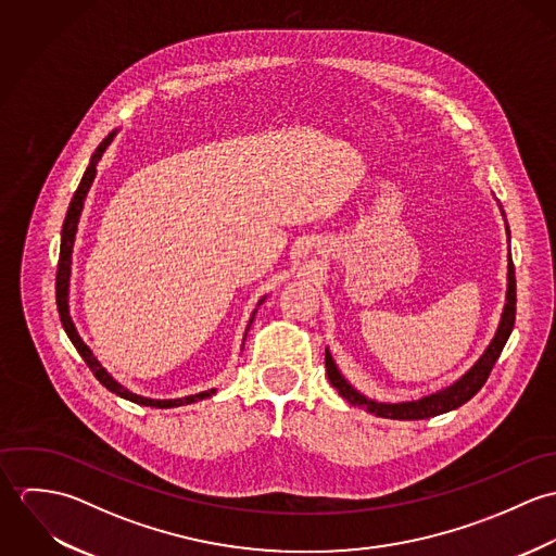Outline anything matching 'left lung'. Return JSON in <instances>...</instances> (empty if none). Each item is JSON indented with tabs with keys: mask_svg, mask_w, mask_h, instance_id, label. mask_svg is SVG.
I'll use <instances>...</instances> for the list:
<instances>
[{
	"mask_svg": "<svg viewBox=\"0 0 556 556\" xmlns=\"http://www.w3.org/2000/svg\"><path fill=\"white\" fill-rule=\"evenodd\" d=\"M501 216L505 218L503 207H501ZM505 233L509 241L511 238H509L507 220H505ZM514 320H516V274H514V263H511V252H509L507 254V291H505V304H503V313L498 318L496 331H494L492 340L488 342V346L483 349V353L477 357L476 364L465 375H460L454 383H450L437 392H430L426 396L415 397V400H400V402L375 400V397L362 394L357 388H353L349 383V379L336 366L329 349H325L327 377L340 396L344 397L349 404L364 408L366 413H372L377 417H388V419H428V417L454 410V408L463 406L467 400L476 396L477 392L481 390V386L485 383L494 362L498 359V355L514 329Z\"/></svg>",
	"mask_w": 556,
	"mask_h": 556,
	"instance_id": "left-lung-1",
	"label": "left lung"
}]
</instances>
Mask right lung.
<instances>
[{"mask_svg": "<svg viewBox=\"0 0 556 556\" xmlns=\"http://www.w3.org/2000/svg\"><path fill=\"white\" fill-rule=\"evenodd\" d=\"M119 130H113L98 148L96 152L91 154L89 164L83 173V179H80L79 188L71 201V207H68V214H66V220H64V229H62V248H60V265H58V285H55V298H58V311H60V318H62V325H64V331L68 333L71 342L75 344V349L79 351L80 357L85 359V364L89 366V370L93 372V377L109 390L113 392L115 396L124 397V400H130L135 404H143V406H154V408H173V406H184V404H192L197 400H205V397L214 396L216 394V388L212 390H205V392H199V394H190V396L184 397H166V400H160V397H146L130 392L128 388H124L117 379H113V375L98 362V357L93 355V351L83 342L80 338L79 329L73 320L71 315V276H73V252H75V241H77V231H79L80 214H83V207H85V199H87V192L93 184V177H96V166L102 159V154L106 152V148L111 146V141L115 139ZM267 295H263L258 302H256V308L252 311L250 320L245 325V333H243V340L248 336V329L254 320V315L258 311V306L265 302ZM243 349V346H241Z\"/></svg>", "mask_w": 556, "mask_h": 556, "instance_id": "right-lung-1", "label": "right lung"}]
</instances>
